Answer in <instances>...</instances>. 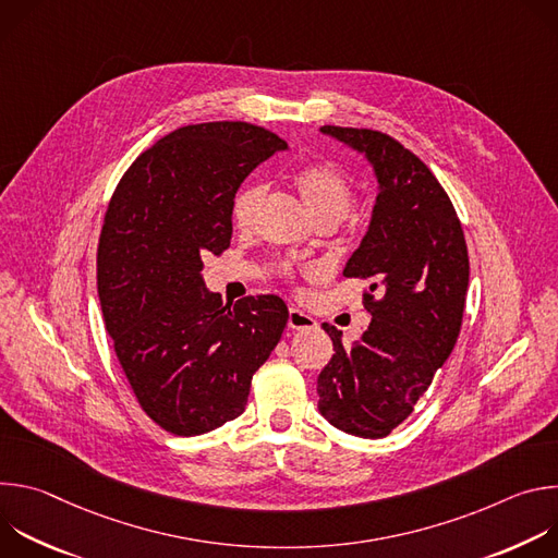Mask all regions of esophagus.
Masks as SVG:
<instances>
[{
    "label": "esophagus",
    "mask_w": 558,
    "mask_h": 558,
    "mask_svg": "<svg viewBox=\"0 0 558 558\" xmlns=\"http://www.w3.org/2000/svg\"><path fill=\"white\" fill-rule=\"evenodd\" d=\"M315 320L313 317L308 315V313H304V311H300V308H289V329H293V331H308V329H315Z\"/></svg>",
    "instance_id": "obj_1"
}]
</instances>
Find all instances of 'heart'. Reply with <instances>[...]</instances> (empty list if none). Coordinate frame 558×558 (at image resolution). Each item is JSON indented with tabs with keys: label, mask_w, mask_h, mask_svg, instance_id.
<instances>
[{
	"label": "heart",
	"mask_w": 558,
	"mask_h": 558,
	"mask_svg": "<svg viewBox=\"0 0 558 558\" xmlns=\"http://www.w3.org/2000/svg\"><path fill=\"white\" fill-rule=\"evenodd\" d=\"M293 187L298 190L304 207L315 218V222L327 220L338 225L349 216L355 203V187L351 179L331 163H308L293 172ZM265 190L258 183H247L231 203V220L238 229H252L263 205ZM282 271L289 274L291 265H282Z\"/></svg>",
	"instance_id": "obj_1"
}]
</instances>
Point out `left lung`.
I'll use <instances>...</instances> for the list:
<instances>
[{
  "mask_svg": "<svg viewBox=\"0 0 558 558\" xmlns=\"http://www.w3.org/2000/svg\"><path fill=\"white\" fill-rule=\"evenodd\" d=\"M320 130L366 156L377 198L344 267L347 278L371 280L364 306L373 320L349 349L323 325L336 353L317 375V409L349 435L379 439L413 413L454 349L470 276L465 238L439 181L400 141L377 130Z\"/></svg>",
  "mask_w": 558,
  "mask_h": 558,
  "instance_id": "8db88e82",
  "label": "left lung"
}]
</instances>
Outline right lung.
<instances>
[{"mask_svg": "<svg viewBox=\"0 0 558 558\" xmlns=\"http://www.w3.org/2000/svg\"><path fill=\"white\" fill-rule=\"evenodd\" d=\"M280 149L252 123L185 125L136 158L108 205L97 250L106 329L141 409L172 435L241 415L287 327L278 295L222 304L201 276L203 256L229 247L238 187Z\"/></svg>", "mask_w": 558, "mask_h": 558, "instance_id": "add662e5", "label": "right lung"}]
</instances>
